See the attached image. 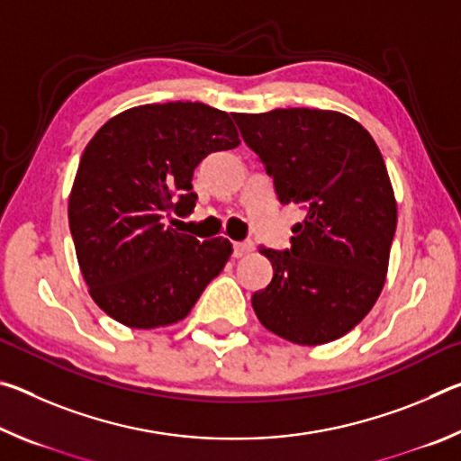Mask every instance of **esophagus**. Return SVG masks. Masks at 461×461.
I'll list each match as a JSON object with an SVG mask.
<instances>
[{"mask_svg":"<svg viewBox=\"0 0 461 461\" xmlns=\"http://www.w3.org/2000/svg\"><path fill=\"white\" fill-rule=\"evenodd\" d=\"M252 249H254L252 241H236V244H233V256L240 258V256H246L248 252H252Z\"/></svg>","mask_w":461,"mask_h":461,"instance_id":"obj_1","label":"esophagus"}]
</instances>
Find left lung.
I'll use <instances>...</instances> for the list:
<instances>
[{
    "label": "left lung",
    "instance_id": "left-lung-1",
    "mask_svg": "<svg viewBox=\"0 0 461 461\" xmlns=\"http://www.w3.org/2000/svg\"><path fill=\"white\" fill-rule=\"evenodd\" d=\"M283 205H299L291 248H262L270 285L252 294L268 331L299 346L339 339L384 286L396 203L384 158L360 123L327 109L233 113Z\"/></svg>",
    "mask_w": 461,
    "mask_h": 461
}]
</instances>
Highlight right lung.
Here are the masks:
<instances>
[{"instance_id":"add662e5","label":"right lung","mask_w":461,"mask_h":461,"mask_svg":"<svg viewBox=\"0 0 461 461\" xmlns=\"http://www.w3.org/2000/svg\"><path fill=\"white\" fill-rule=\"evenodd\" d=\"M238 144L228 113L191 101L128 109L93 136L68 228L93 301L109 317L136 330L181 321L223 270L230 240L199 241L166 221L193 213L199 162Z\"/></svg>"}]
</instances>
